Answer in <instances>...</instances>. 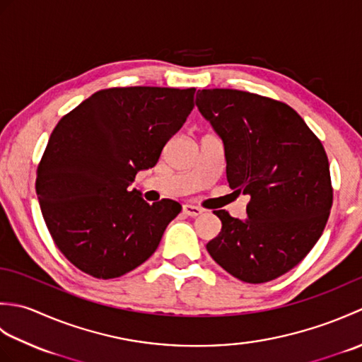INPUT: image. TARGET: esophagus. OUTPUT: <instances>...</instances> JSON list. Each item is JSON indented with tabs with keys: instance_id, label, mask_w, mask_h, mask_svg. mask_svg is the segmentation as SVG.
<instances>
[{
	"instance_id": "obj_1",
	"label": "esophagus",
	"mask_w": 362,
	"mask_h": 362,
	"mask_svg": "<svg viewBox=\"0 0 362 362\" xmlns=\"http://www.w3.org/2000/svg\"><path fill=\"white\" fill-rule=\"evenodd\" d=\"M202 209H199V206H196V205H189V204H187V205H183V213L187 214V216H191V218H196V216H199V214H202Z\"/></svg>"
}]
</instances>
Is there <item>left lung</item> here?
Returning <instances> with one entry per match:
<instances>
[{"instance_id": "left-lung-1", "label": "left lung", "mask_w": 362, "mask_h": 362, "mask_svg": "<svg viewBox=\"0 0 362 362\" xmlns=\"http://www.w3.org/2000/svg\"><path fill=\"white\" fill-rule=\"evenodd\" d=\"M196 105L224 141L230 188L250 196L245 221L214 211L222 228L206 250L238 280L271 281L308 255L325 228L333 188L324 146L271 98L210 88L197 91Z\"/></svg>"}]
</instances>
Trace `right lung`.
Returning a JSON list of instances; mask_svg holds the SVG:
<instances>
[{
	"label": "right lung",
	"mask_w": 362,
	"mask_h": 362,
	"mask_svg": "<svg viewBox=\"0 0 362 362\" xmlns=\"http://www.w3.org/2000/svg\"><path fill=\"white\" fill-rule=\"evenodd\" d=\"M196 88L99 90L57 122L37 168L43 219L65 258L95 279L143 264L182 206L129 185L157 165L194 107Z\"/></svg>",
	"instance_id": "right-lung-1"
}]
</instances>
